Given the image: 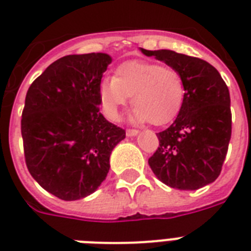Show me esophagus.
Listing matches in <instances>:
<instances>
[{
  "label": "esophagus",
  "mask_w": 251,
  "mask_h": 251,
  "mask_svg": "<svg viewBox=\"0 0 251 251\" xmlns=\"http://www.w3.org/2000/svg\"><path fill=\"white\" fill-rule=\"evenodd\" d=\"M139 133L137 129H127L126 130V135L127 137H134V135H137V134Z\"/></svg>",
  "instance_id": "1"
}]
</instances>
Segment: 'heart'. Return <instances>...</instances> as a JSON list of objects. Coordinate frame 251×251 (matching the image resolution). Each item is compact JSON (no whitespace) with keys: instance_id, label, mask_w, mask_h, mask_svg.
Returning a JSON list of instances; mask_svg holds the SVG:
<instances>
[{"instance_id":"b5f03b06","label":"heart","mask_w":251,"mask_h":251,"mask_svg":"<svg viewBox=\"0 0 251 251\" xmlns=\"http://www.w3.org/2000/svg\"><path fill=\"white\" fill-rule=\"evenodd\" d=\"M185 82L173 68L159 64L129 61L116 69L113 78H106L99 87V99L105 114L117 120L120 109L131 98L137 121L160 126L173 121L185 100Z\"/></svg>"}]
</instances>
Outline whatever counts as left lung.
<instances>
[{
    "instance_id": "1",
    "label": "left lung",
    "mask_w": 251,
    "mask_h": 251,
    "mask_svg": "<svg viewBox=\"0 0 251 251\" xmlns=\"http://www.w3.org/2000/svg\"><path fill=\"white\" fill-rule=\"evenodd\" d=\"M182 75L185 100L168 129L157 133L159 147L149 165L161 182L179 190H197L222 172L232 134L229 90L207 61L168 49L147 50Z\"/></svg>"
}]
</instances>
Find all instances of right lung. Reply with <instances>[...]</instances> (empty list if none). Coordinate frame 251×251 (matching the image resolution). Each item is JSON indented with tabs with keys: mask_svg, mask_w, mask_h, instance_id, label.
Returning a JSON list of instances; mask_svg holds the SVG:
<instances>
[{
	"mask_svg": "<svg viewBox=\"0 0 251 251\" xmlns=\"http://www.w3.org/2000/svg\"><path fill=\"white\" fill-rule=\"evenodd\" d=\"M112 62L105 53L54 61L25 95L21 130L25 165L43 189L62 201L94 193L109 172L125 130L99 110V87Z\"/></svg>",
	"mask_w": 251,
	"mask_h": 251,
	"instance_id": "right-lung-1",
	"label": "right lung"
}]
</instances>
